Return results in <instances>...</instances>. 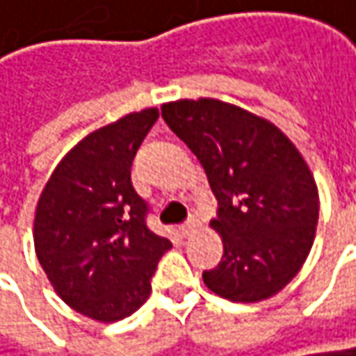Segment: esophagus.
I'll use <instances>...</instances> for the list:
<instances>
[{
  "instance_id": "1",
  "label": "esophagus",
  "mask_w": 356,
  "mask_h": 356,
  "mask_svg": "<svg viewBox=\"0 0 356 356\" xmlns=\"http://www.w3.org/2000/svg\"><path fill=\"white\" fill-rule=\"evenodd\" d=\"M197 227H199L197 220H189L187 223L179 225V234H181V238H189L191 234H195V232H197Z\"/></svg>"
}]
</instances>
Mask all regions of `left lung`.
Returning a JSON list of instances; mask_svg holds the SVG:
<instances>
[{
    "mask_svg": "<svg viewBox=\"0 0 356 356\" xmlns=\"http://www.w3.org/2000/svg\"><path fill=\"white\" fill-rule=\"evenodd\" d=\"M161 113L205 169L223 258L205 286L234 302L278 294L302 268L318 223V187L296 145L264 116L218 98H183Z\"/></svg>",
    "mask_w": 356,
    "mask_h": 356,
    "instance_id": "8db88e82",
    "label": "left lung"
}]
</instances>
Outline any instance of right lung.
Wrapping results in <instances>:
<instances>
[{
    "label": "right lung",
    "mask_w": 356,
    "mask_h": 356,
    "mask_svg": "<svg viewBox=\"0 0 356 356\" xmlns=\"http://www.w3.org/2000/svg\"><path fill=\"white\" fill-rule=\"evenodd\" d=\"M159 108L131 113L86 135L56 165L33 218V248L56 294L96 323L147 302L171 241L145 225L131 167Z\"/></svg>",
    "instance_id": "obj_1"
}]
</instances>
